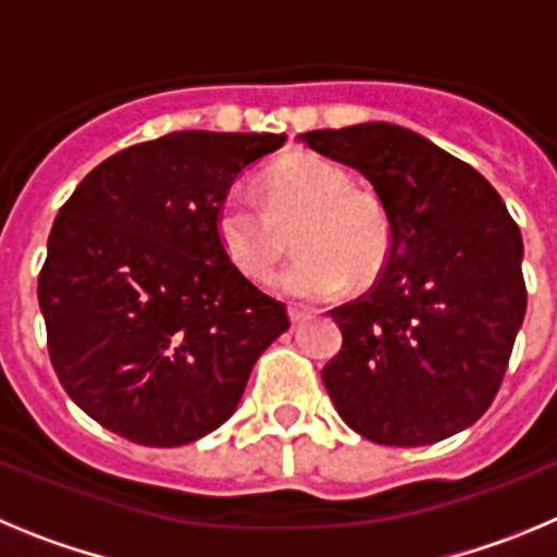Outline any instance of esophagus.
Listing matches in <instances>:
<instances>
[{
    "label": "esophagus",
    "instance_id": "34e87169",
    "mask_svg": "<svg viewBox=\"0 0 557 557\" xmlns=\"http://www.w3.org/2000/svg\"><path fill=\"white\" fill-rule=\"evenodd\" d=\"M287 314H289V321H293V323H301V321H307L312 312H309L307 307H289Z\"/></svg>",
    "mask_w": 557,
    "mask_h": 557
}]
</instances>
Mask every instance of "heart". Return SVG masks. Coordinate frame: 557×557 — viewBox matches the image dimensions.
I'll use <instances>...</instances> for the list:
<instances>
[{
  "mask_svg": "<svg viewBox=\"0 0 557 557\" xmlns=\"http://www.w3.org/2000/svg\"><path fill=\"white\" fill-rule=\"evenodd\" d=\"M268 203L231 191L218 214V234L234 264L250 282H268L287 253L295 228L298 259L278 275V293L295 301H329L351 278L366 282L385 264L391 218L376 195L354 189L348 175L329 161L293 152L264 172Z\"/></svg>",
  "mask_w": 557,
  "mask_h": 557,
  "instance_id": "obj_1",
  "label": "heart"
}]
</instances>
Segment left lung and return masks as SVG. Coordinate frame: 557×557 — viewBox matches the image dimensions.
Returning a JSON list of instances; mask_svg holds the SVG:
<instances>
[{"label": "left lung", "instance_id": "left-lung-1", "mask_svg": "<svg viewBox=\"0 0 557 557\" xmlns=\"http://www.w3.org/2000/svg\"><path fill=\"white\" fill-rule=\"evenodd\" d=\"M371 181L391 250L368 295L332 309L321 371L339 418L382 446H426L488 410L528 309L521 234L474 166L387 122L301 133Z\"/></svg>", "mask_w": 557, "mask_h": 557}]
</instances>
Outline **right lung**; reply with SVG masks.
Wrapping results in <instances>:
<instances>
[{
  "mask_svg": "<svg viewBox=\"0 0 557 557\" xmlns=\"http://www.w3.org/2000/svg\"><path fill=\"white\" fill-rule=\"evenodd\" d=\"M275 133L175 131L88 172L58 211L38 275L63 391L141 446H184L234 416L287 307L231 264L218 214Z\"/></svg>",
  "mask_w": 557,
  "mask_h": 557,
  "instance_id": "1",
  "label": "right lung"
}]
</instances>
